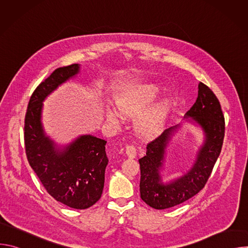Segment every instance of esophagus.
Instances as JSON below:
<instances>
[{"mask_svg":"<svg viewBox=\"0 0 248 248\" xmlns=\"http://www.w3.org/2000/svg\"><path fill=\"white\" fill-rule=\"evenodd\" d=\"M125 153L128 158H135L136 157V147L133 144H128L125 147Z\"/></svg>","mask_w":248,"mask_h":248,"instance_id":"34e87169","label":"esophagus"}]
</instances>
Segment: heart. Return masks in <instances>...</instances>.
Here are the masks:
<instances>
[{"mask_svg": "<svg viewBox=\"0 0 248 248\" xmlns=\"http://www.w3.org/2000/svg\"><path fill=\"white\" fill-rule=\"evenodd\" d=\"M161 88L153 83H140L132 85L117 100V107L125 118H134L146 111L160 97ZM172 108L171 100L165 98L157 103L148 112L141 115L135 122L136 132L148 137L158 133L165 124ZM107 118L112 123L120 122V115L113 110L107 113Z\"/></svg>", "mask_w": 248, "mask_h": 248, "instance_id": "obj_1", "label": "heart"}]
</instances>
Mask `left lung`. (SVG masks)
Listing matches in <instances>:
<instances>
[{
    "mask_svg": "<svg viewBox=\"0 0 248 248\" xmlns=\"http://www.w3.org/2000/svg\"><path fill=\"white\" fill-rule=\"evenodd\" d=\"M204 130L205 142L192 169L169 185L161 182L159 170L164 162L165 148L178 125L166 129L146 146V155L140 158V197L154 209L163 210L182 204L196 195L206 185L221 153L225 136V118L221 105L207 85L199 82L195 104L187 111Z\"/></svg>",
    "mask_w": 248,
    "mask_h": 248,
    "instance_id": "8db88e82",
    "label": "left lung"
}]
</instances>
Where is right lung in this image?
I'll use <instances>...</instances> for the list:
<instances>
[{"label":"right lung","instance_id":"right-lung-1","mask_svg":"<svg viewBox=\"0 0 248 248\" xmlns=\"http://www.w3.org/2000/svg\"><path fill=\"white\" fill-rule=\"evenodd\" d=\"M78 72V63L59 67L34 90L24 119V144L28 163L47 192L70 208L82 210L101 198L109 162L107 141L82 135L63 151H57L41 124L42 102Z\"/></svg>","mask_w":248,"mask_h":248}]
</instances>
